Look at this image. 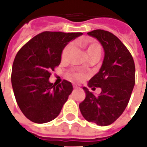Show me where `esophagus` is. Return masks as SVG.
<instances>
[{
	"label": "esophagus",
	"instance_id": "esophagus-1",
	"mask_svg": "<svg viewBox=\"0 0 147 147\" xmlns=\"http://www.w3.org/2000/svg\"><path fill=\"white\" fill-rule=\"evenodd\" d=\"M81 85L79 84V83H73V87L76 89V88H80Z\"/></svg>",
	"mask_w": 147,
	"mask_h": 147
}]
</instances>
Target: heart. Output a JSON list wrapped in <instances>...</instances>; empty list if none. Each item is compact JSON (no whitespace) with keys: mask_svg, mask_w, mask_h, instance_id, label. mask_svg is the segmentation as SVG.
<instances>
[{"mask_svg":"<svg viewBox=\"0 0 147 147\" xmlns=\"http://www.w3.org/2000/svg\"><path fill=\"white\" fill-rule=\"evenodd\" d=\"M74 48V44L72 42L68 43L63 49L61 53V60L63 61H67V59L70 56L71 53L72 52ZM86 50L89 57H92L94 56H100L101 55V47L97 42H91L86 45ZM67 77L71 80H82L85 78V75L80 71H71L67 74Z\"/></svg>","mask_w":147,"mask_h":147,"instance_id":"b5f03b06","label":"heart"}]
</instances>
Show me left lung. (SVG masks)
<instances>
[{"label": "left lung", "mask_w": 147, "mask_h": 147, "mask_svg": "<svg viewBox=\"0 0 147 147\" xmlns=\"http://www.w3.org/2000/svg\"><path fill=\"white\" fill-rule=\"evenodd\" d=\"M87 34L95 38L105 51L102 67L88 83L89 87H100L102 92L95 96L84 86L86 98L80 109L87 121L107 126L119 118L128 104L136 81L135 63L128 49L113 34L94 30Z\"/></svg>", "instance_id": "8db88e82"}]
</instances>
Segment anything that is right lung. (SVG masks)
Wrapping results in <instances>:
<instances>
[{
	"label": "right lung",
	"mask_w": 147,
	"mask_h": 147,
	"mask_svg": "<svg viewBox=\"0 0 147 147\" xmlns=\"http://www.w3.org/2000/svg\"><path fill=\"white\" fill-rule=\"evenodd\" d=\"M82 34L44 31L17 53L11 71L12 89L20 110L32 122L44 123L55 119L72 92L70 82L63 80L57 86L49 79L61 63L64 47Z\"/></svg>",
	"instance_id": "1"
}]
</instances>
